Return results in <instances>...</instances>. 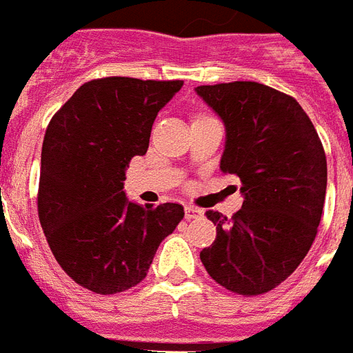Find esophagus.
Instances as JSON below:
<instances>
[{"label":"esophagus","mask_w":353,"mask_h":353,"mask_svg":"<svg viewBox=\"0 0 353 353\" xmlns=\"http://www.w3.org/2000/svg\"><path fill=\"white\" fill-rule=\"evenodd\" d=\"M184 216H186V219H197V217L203 216V210H199L197 206L188 205L186 208H184Z\"/></svg>","instance_id":"obj_1"}]
</instances>
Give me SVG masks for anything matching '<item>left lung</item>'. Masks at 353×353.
<instances>
[{
  "mask_svg": "<svg viewBox=\"0 0 353 353\" xmlns=\"http://www.w3.org/2000/svg\"><path fill=\"white\" fill-rule=\"evenodd\" d=\"M223 119L221 171L240 176L242 208L208 210L216 240L201 262L217 285L240 296L279 287L309 253L324 210L327 163L322 141L296 98L256 81L201 85Z\"/></svg>",
  "mask_w": 353,
  "mask_h": 353,
  "instance_id": "left-lung-1",
  "label": "left lung"
}]
</instances>
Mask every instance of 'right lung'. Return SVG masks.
I'll use <instances>...</instances> for the list:
<instances>
[{"instance_id": "add662e5", "label": "right lung", "mask_w": 353, "mask_h": 353, "mask_svg": "<svg viewBox=\"0 0 353 353\" xmlns=\"http://www.w3.org/2000/svg\"><path fill=\"white\" fill-rule=\"evenodd\" d=\"M182 79L111 76L87 81L61 105L42 143L39 219L65 274L94 294L136 287L184 208H145L124 195L126 167L148 148L158 111Z\"/></svg>"}]
</instances>
